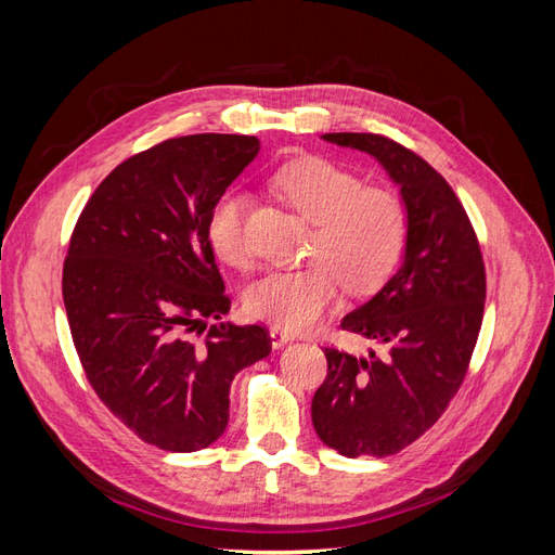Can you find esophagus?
I'll return each instance as SVG.
<instances>
[{
  "label": "esophagus",
  "mask_w": 555,
  "mask_h": 555,
  "mask_svg": "<svg viewBox=\"0 0 555 555\" xmlns=\"http://www.w3.org/2000/svg\"><path fill=\"white\" fill-rule=\"evenodd\" d=\"M289 340H292V335H289L287 331H282V328H278V326L271 328V345H273L275 349L284 347Z\"/></svg>",
  "instance_id": "esophagus-1"
}]
</instances>
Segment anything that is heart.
Instances as JSON below:
<instances>
[{"label":"heart","instance_id":"heart-1","mask_svg":"<svg viewBox=\"0 0 555 555\" xmlns=\"http://www.w3.org/2000/svg\"><path fill=\"white\" fill-rule=\"evenodd\" d=\"M275 190L314 224L308 261L300 271L268 273L245 294V312L278 328L314 326L345 287L371 294L389 280L408 238L402 198L324 157H298L273 173ZM247 196L229 190L215 201L208 238L217 259L233 268L251 261L245 236Z\"/></svg>","mask_w":555,"mask_h":555}]
</instances>
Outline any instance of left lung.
Wrapping results in <instances>:
<instances>
[{"instance_id": "left-lung-1", "label": "left lung", "mask_w": 555, "mask_h": 555, "mask_svg": "<svg viewBox=\"0 0 555 555\" xmlns=\"http://www.w3.org/2000/svg\"><path fill=\"white\" fill-rule=\"evenodd\" d=\"M324 139L377 157L408 208L400 271L340 322L373 347L365 357L324 347L328 373L312 398L326 447L384 459L422 438L459 393L483 319L486 268L463 204L424 157L382 133Z\"/></svg>"}]
</instances>
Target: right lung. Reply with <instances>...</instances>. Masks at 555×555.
Returning <instances> with one entry per match:
<instances>
[{
	"instance_id": "1",
	"label": "right lung",
	"mask_w": 555,
	"mask_h": 555,
	"mask_svg": "<svg viewBox=\"0 0 555 555\" xmlns=\"http://www.w3.org/2000/svg\"><path fill=\"white\" fill-rule=\"evenodd\" d=\"M241 133L162 141L104 178L62 268L72 338L99 400L147 444L198 451L229 424V386L271 354L266 326L229 312L208 217L257 157Z\"/></svg>"
}]
</instances>
